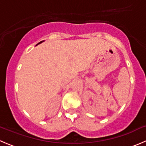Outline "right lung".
<instances>
[{
	"label": "right lung",
	"instance_id": "right-lung-1",
	"mask_svg": "<svg viewBox=\"0 0 146 146\" xmlns=\"http://www.w3.org/2000/svg\"><path fill=\"white\" fill-rule=\"evenodd\" d=\"M44 42V41H42V42H39V43H38V44H36V45L39 44H41V43H42V42Z\"/></svg>",
	"mask_w": 146,
	"mask_h": 146
}]
</instances>
